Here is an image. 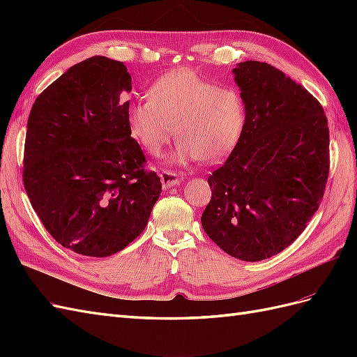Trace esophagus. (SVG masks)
Listing matches in <instances>:
<instances>
[{
	"mask_svg": "<svg viewBox=\"0 0 357 357\" xmlns=\"http://www.w3.org/2000/svg\"><path fill=\"white\" fill-rule=\"evenodd\" d=\"M160 181H162V186H164V189H169L172 186L180 185L181 177L177 174V172L164 171V172H160Z\"/></svg>",
	"mask_w": 357,
	"mask_h": 357,
	"instance_id": "esophagus-1",
	"label": "esophagus"
}]
</instances>
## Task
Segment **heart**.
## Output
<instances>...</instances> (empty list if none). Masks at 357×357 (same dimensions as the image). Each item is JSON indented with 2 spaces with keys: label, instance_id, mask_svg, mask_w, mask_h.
Wrapping results in <instances>:
<instances>
[{
  "label": "heart",
  "instance_id": "heart-1",
  "mask_svg": "<svg viewBox=\"0 0 357 357\" xmlns=\"http://www.w3.org/2000/svg\"><path fill=\"white\" fill-rule=\"evenodd\" d=\"M132 138L150 155H158L174 134L178 142L168 162L185 165L201 159L218 162L241 137L245 109L241 95L202 79L195 71H169L152 84L149 98L128 107Z\"/></svg>",
  "mask_w": 357,
  "mask_h": 357
}]
</instances>
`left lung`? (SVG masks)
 <instances>
[{
  "mask_svg": "<svg viewBox=\"0 0 357 357\" xmlns=\"http://www.w3.org/2000/svg\"><path fill=\"white\" fill-rule=\"evenodd\" d=\"M245 122L208 177L201 223L223 252L245 262L294 243L319 208L329 174V128L320 102L283 71L245 61L232 70Z\"/></svg>",
  "mask_w": 357,
  "mask_h": 357,
  "instance_id": "left-lung-1",
  "label": "left lung"
}]
</instances>
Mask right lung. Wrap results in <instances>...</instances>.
<instances>
[{"label": "right lung", "instance_id": "add662e5", "mask_svg": "<svg viewBox=\"0 0 357 357\" xmlns=\"http://www.w3.org/2000/svg\"><path fill=\"white\" fill-rule=\"evenodd\" d=\"M131 89L123 62L92 56L43 91L28 117L26 195L53 238L83 256L123 250L162 192L129 132Z\"/></svg>", "mask_w": 357, "mask_h": 357}]
</instances>
